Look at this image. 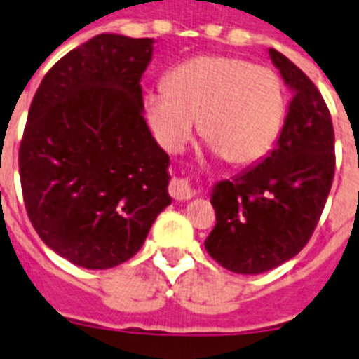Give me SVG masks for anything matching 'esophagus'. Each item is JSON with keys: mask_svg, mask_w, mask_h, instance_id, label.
Wrapping results in <instances>:
<instances>
[{"mask_svg": "<svg viewBox=\"0 0 359 359\" xmlns=\"http://www.w3.org/2000/svg\"><path fill=\"white\" fill-rule=\"evenodd\" d=\"M169 194L172 196L177 201H183V199H190L196 194L190 183L187 180H172L169 185Z\"/></svg>", "mask_w": 359, "mask_h": 359, "instance_id": "esophagus-1", "label": "esophagus"}]
</instances>
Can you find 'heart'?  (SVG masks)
Here are the masks:
<instances>
[{
  "label": "heart",
  "instance_id": "obj_1",
  "mask_svg": "<svg viewBox=\"0 0 359 359\" xmlns=\"http://www.w3.org/2000/svg\"><path fill=\"white\" fill-rule=\"evenodd\" d=\"M151 129L167 151L203 136L230 163L250 165L266 156L280 135L286 98L275 72L230 55H201L177 65L167 90L145 97Z\"/></svg>",
  "mask_w": 359,
  "mask_h": 359
}]
</instances>
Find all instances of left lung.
<instances>
[{"instance_id": "8db88e82", "label": "left lung", "mask_w": 359, "mask_h": 359, "mask_svg": "<svg viewBox=\"0 0 359 359\" xmlns=\"http://www.w3.org/2000/svg\"><path fill=\"white\" fill-rule=\"evenodd\" d=\"M293 90L286 122L269 156L212 190L215 226L208 255L233 273L259 275L293 259L311 239L334 177V129L318 88L269 48Z\"/></svg>"}]
</instances>
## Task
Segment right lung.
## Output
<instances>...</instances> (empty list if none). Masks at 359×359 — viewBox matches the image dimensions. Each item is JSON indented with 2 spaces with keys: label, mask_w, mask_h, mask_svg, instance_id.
I'll return each mask as SVG.
<instances>
[{
  "label": "right lung",
  "mask_w": 359,
  "mask_h": 359,
  "mask_svg": "<svg viewBox=\"0 0 359 359\" xmlns=\"http://www.w3.org/2000/svg\"><path fill=\"white\" fill-rule=\"evenodd\" d=\"M147 39L100 34L37 88L19 145L27 214L46 246L88 269L115 268L170 205L169 156L144 118Z\"/></svg>",
  "instance_id": "right-lung-1"
}]
</instances>
